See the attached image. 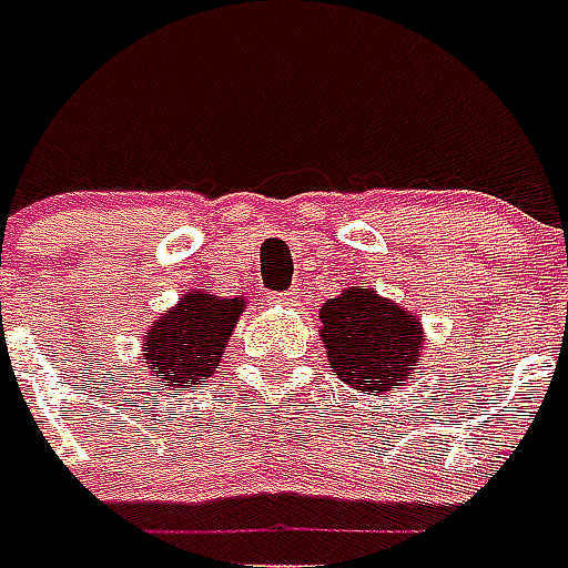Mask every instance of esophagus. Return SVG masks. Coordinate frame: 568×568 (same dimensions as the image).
<instances>
[{
	"label": "esophagus",
	"mask_w": 568,
	"mask_h": 568,
	"mask_svg": "<svg viewBox=\"0 0 568 568\" xmlns=\"http://www.w3.org/2000/svg\"><path fill=\"white\" fill-rule=\"evenodd\" d=\"M292 301V292H267V303H274V306H288Z\"/></svg>",
	"instance_id": "esophagus-1"
}]
</instances>
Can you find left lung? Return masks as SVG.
I'll use <instances>...</instances> for the list:
<instances>
[{
	"label": "left lung",
	"instance_id": "obj_1",
	"mask_svg": "<svg viewBox=\"0 0 568 568\" xmlns=\"http://www.w3.org/2000/svg\"><path fill=\"white\" fill-rule=\"evenodd\" d=\"M318 318L327 363L354 389L369 396L399 389L402 381L419 366V318L366 285H352L339 297H331Z\"/></svg>",
	"mask_w": 568,
	"mask_h": 568
}]
</instances>
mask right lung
Here are the masks:
<instances>
[{"instance_id": "1", "label": "right lung", "mask_w": 568, "mask_h": 568, "mask_svg": "<svg viewBox=\"0 0 568 568\" xmlns=\"http://www.w3.org/2000/svg\"><path fill=\"white\" fill-rule=\"evenodd\" d=\"M244 310V297L187 292L151 324L149 336L142 339V363H149L166 387H190L211 378L220 369V357Z\"/></svg>"}]
</instances>
